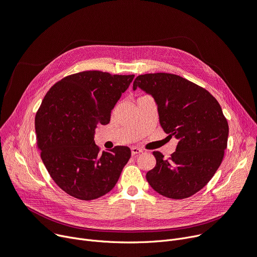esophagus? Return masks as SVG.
Returning a JSON list of instances; mask_svg holds the SVG:
<instances>
[{"label":"esophagus","mask_w":257,"mask_h":257,"mask_svg":"<svg viewBox=\"0 0 257 257\" xmlns=\"http://www.w3.org/2000/svg\"><path fill=\"white\" fill-rule=\"evenodd\" d=\"M131 151H132V155L133 156H135V155H138V154L142 153V150L139 149V148H136V146H133V148L131 149Z\"/></svg>","instance_id":"esophagus-1"}]
</instances>
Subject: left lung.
<instances>
[{
	"label": "left lung",
	"mask_w": 257,
	"mask_h": 257,
	"mask_svg": "<svg viewBox=\"0 0 257 257\" xmlns=\"http://www.w3.org/2000/svg\"><path fill=\"white\" fill-rule=\"evenodd\" d=\"M137 88L154 97L163 131L179 140L168 159L153 153L156 166L146 180L166 198H189L211 180L223 161L229 126L222 107L208 91L176 74L139 75L133 84Z\"/></svg>",
	"instance_id": "8db88e82"
}]
</instances>
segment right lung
Wrapping results in <instances>:
<instances>
[{
  "label": "right lung",
  "instance_id": "right-lung-1",
  "mask_svg": "<svg viewBox=\"0 0 257 257\" xmlns=\"http://www.w3.org/2000/svg\"><path fill=\"white\" fill-rule=\"evenodd\" d=\"M135 75L83 71L64 77L45 95L35 115L41 158L59 188L83 201L111 191L131 158L127 146L100 152L95 128L107 124Z\"/></svg>",
  "mask_w": 257,
  "mask_h": 257
}]
</instances>
